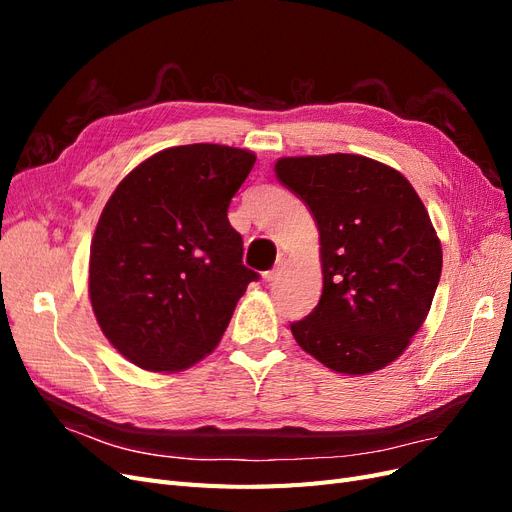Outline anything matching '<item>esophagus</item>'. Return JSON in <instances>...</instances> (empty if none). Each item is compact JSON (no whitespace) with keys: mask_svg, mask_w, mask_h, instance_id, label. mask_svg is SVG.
<instances>
[{"mask_svg":"<svg viewBox=\"0 0 512 512\" xmlns=\"http://www.w3.org/2000/svg\"><path fill=\"white\" fill-rule=\"evenodd\" d=\"M284 267H286V258H277V262H275V267H273L271 271H267V273H265V282H275V280H277V277H280V275H282Z\"/></svg>","mask_w":512,"mask_h":512,"instance_id":"34e87169","label":"esophagus"}]
</instances>
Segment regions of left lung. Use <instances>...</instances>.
<instances>
[{
  "label": "left lung",
  "mask_w": 512,
  "mask_h": 512,
  "mask_svg": "<svg viewBox=\"0 0 512 512\" xmlns=\"http://www.w3.org/2000/svg\"><path fill=\"white\" fill-rule=\"evenodd\" d=\"M275 175L320 232L322 297L290 324L297 344L348 376L393 363L425 322L442 273L423 200L399 170L354 153L280 158Z\"/></svg>",
  "instance_id": "obj_1"
}]
</instances>
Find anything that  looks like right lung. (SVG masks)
<instances>
[{
	"label": "right lung",
	"instance_id": "add662e5",
	"mask_svg": "<svg viewBox=\"0 0 512 512\" xmlns=\"http://www.w3.org/2000/svg\"><path fill=\"white\" fill-rule=\"evenodd\" d=\"M256 156L226 145H181L138 164L108 198L89 252V299L102 333L147 371L203 359L258 273L228 205Z\"/></svg>",
	"mask_w": 512,
	"mask_h": 512
}]
</instances>
